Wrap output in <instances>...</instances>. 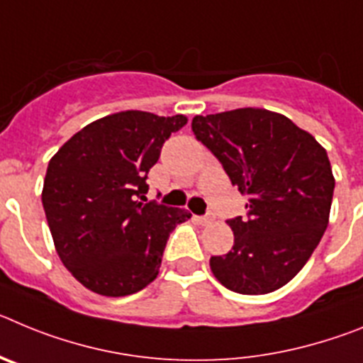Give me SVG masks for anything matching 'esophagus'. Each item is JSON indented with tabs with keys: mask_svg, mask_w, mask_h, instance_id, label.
Masks as SVG:
<instances>
[{
	"mask_svg": "<svg viewBox=\"0 0 363 363\" xmlns=\"http://www.w3.org/2000/svg\"><path fill=\"white\" fill-rule=\"evenodd\" d=\"M196 220L200 221L201 225H207V223H213L214 216L213 214H205V216H196Z\"/></svg>",
	"mask_w": 363,
	"mask_h": 363,
	"instance_id": "obj_1",
	"label": "esophagus"
}]
</instances>
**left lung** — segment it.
Here are the masks:
<instances>
[{"mask_svg":"<svg viewBox=\"0 0 363 363\" xmlns=\"http://www.w3.org/2000/svg\"><path fill=\"white\" fill-rule=\"evenodd\" d=\"M192 133L249 198L247 218L227 220L234 245L211 258V271L234 293L280 289L307 264L329 223L335 178L325 149L265 108L194 116Z\"/></svg>","mask_w":363,"mask_h":363,"instance_id":"obj_1","label":"left lung"}]
</instances>
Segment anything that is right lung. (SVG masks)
Returning a JSON list of instances; mask_svg holds the SVG:
<instances>
[{"mask_svg": "<svg viewBox=\"0 0 363 363\" xmlns=\"http://www.w3.org/2000/svg\"><path fill=\"white\" fill-rule=\"evenodd\" d=\"M182 114L125 111L74 134L47 167L41 201L56 251L92 293L127 296L158 277L169 234L191 213L147 201V174Z\"/></svg>", "mask_w": 363, "mask_h": 363, "instance_id": "add662e5", "label": "right lung"}]
</instances>
